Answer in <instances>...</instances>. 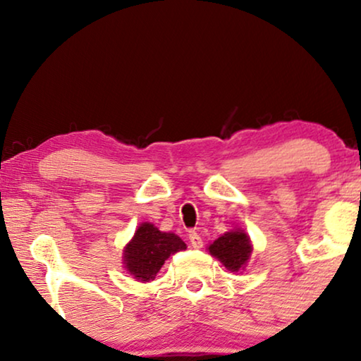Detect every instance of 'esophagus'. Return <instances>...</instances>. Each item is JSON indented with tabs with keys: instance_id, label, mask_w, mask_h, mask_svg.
<instances>
[{
	"instance_id": "1",
	"label": "esophagus",
	"mask_w": 361,
	"mask_h": 361,
	"mask_svg": "<svg viewBox=\"0 0 361 361\" xmlns=\"http://www.w3.org/2000/svg\"><path fill=\"white\" fill-rule=\"evenodd\" d=\"M189 240H190V245L194 246V248H202V245H204V241H202L200 235L197 233L195 230L189 231Z\"/></svg>"
}]
</instances>
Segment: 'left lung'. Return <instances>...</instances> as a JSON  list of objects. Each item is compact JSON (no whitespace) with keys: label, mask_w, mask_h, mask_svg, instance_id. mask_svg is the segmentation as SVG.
Returning <instances> with one entry per match:
<instances>
[{"label":"left lung","mask_w":361,"mask_h":361,"mask_svg":"<svg viewBox=\"0 0 361 361\" xmlns=\"http://www.w3.org/2000/svg\"><path fill=\"white\" fill-rule=\"evenodd\" d=\"M209 251L226 269H230L231 273H238L248 263L253 248H251L250 236L243 230L236 228L219 236L209 246Z\"/></svg>","instance_id":"obj_1"}]
</instances>
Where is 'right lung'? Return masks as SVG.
Masks as SVG:
<instances>
[{
	"instance_id": "right-lung-1",
	"label": "right lung",
	"mask_w": 361,
	"mask_h": 361,
	"mask_svg": "<svg viewBox=\"0 0 361 361\" xmlns=\"http://www.w3.org/2000/svg\"><path fill=\"white\" fill-rule=\"evenodd\" d=\"M185 248V243L177 235L166 233L145 221L137 226L133 240L125 246L123 263L128 273L137 281L149 283L171 255Z\"/></svg>"
}]
</instances>
